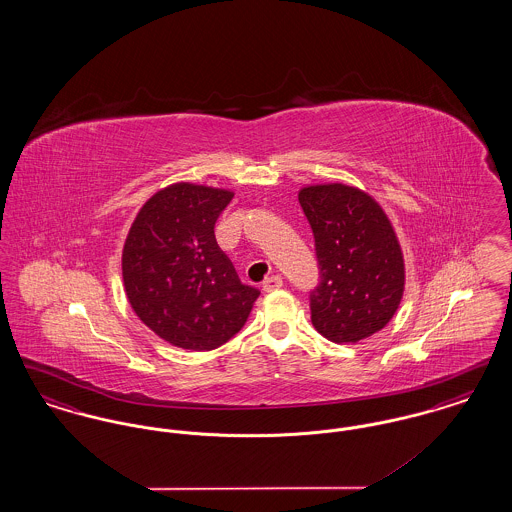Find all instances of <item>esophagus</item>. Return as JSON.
Wrapping results in <instances>:
<instances>
[{"label": "esophagus", "instance_id": "1", "mask_svg": "<svg viewBox=\"0 0 512 512\" xmlns=\"http://www.w3.org/2000/svg\"><path fill=\"white\" fill-rule=\"evenodd\" d=\"M284 286V280H282V276H278V274H272V276H268L265 278V282H263V290L265 292H276V290H280Z\"/></svg>", "mask_w": 512, "mask_h": 512}]
</instances>
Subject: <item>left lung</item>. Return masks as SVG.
I'll use <instances>...</instances> for the list:
<instances>
[{
  "mask_svg": "<svg viewBox=\"0 0 512 512\" xmlns=\"http://www.w3.org/2000/svg\"><path fill=\"white\" fill-rule=\"evenodd\" d=\"M315 234L320 284L311 320L326 340L357 343L390 322L405 292V261L380 203L340 182L299 190Z\"/></svg>",
  "mask_w": 512,
  "mask_h": 512,
  "instance_id": "8db88e82",
  "label": "left lung"
}]
</instances>
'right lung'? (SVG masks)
Listing matches in <instances>:
<instances>
[{
  "instance_id": "add662e5",
  "label": "right lung",
  "mask_w": 512,
  "mask_h": 512,
  "mask_svg": "<svg viewBox=\"0 0 512 512\" xmlns=\"http://www.w3.org/2000/svg\"><path fill=\"white\" fill-rule=\"evenodd\" d=\"M234 192L176 182L151 195L122 247V280L134 313L171 345L211 351L234 338L259 290L245 286L215 240Z\"/></svg>"
}]
</instances>
